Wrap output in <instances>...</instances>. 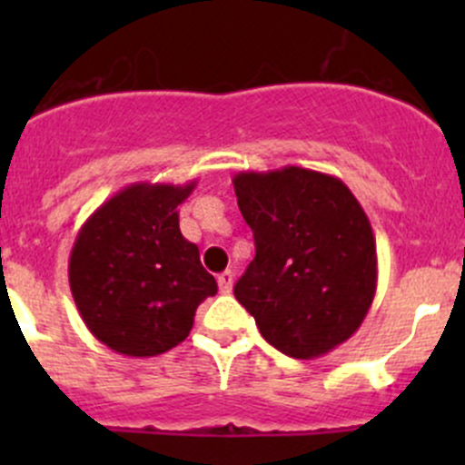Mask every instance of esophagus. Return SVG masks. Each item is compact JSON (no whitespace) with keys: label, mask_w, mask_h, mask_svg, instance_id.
<instances>
[{"label":"esophagus","mask_w":465,"mask_h":465,"mask_svg":"<svg viewBox=\"0 0 465 465\" xmlns=\"http://www.w3.org/2000/svg\"><path fill=\"white\" fill-rule=\"evenodd\" d=\"M218 285H220V292H224V294L232 292V288H233V272L232 270H224L223 274L218 276Z\"/></svg>","instance_id":"esophagus-1"}]
</instances>
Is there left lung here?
Wrapping results in <instances>:
<instances>
[{"mask_svg":"<svg viewBox=\"0 0 465 465\" xmlns=\"http://www.w3.org/2000/svg\"><path fill=\"white\" fill-rule=\"evenodd\" d=\"M233 191L256 245L233 294L281 353H331L376 297V238L362 204L340 177L302 166L236 173Z\"/></svg>","mask_w":465,"mask_h":465,"instance_id":"obj_1","label":"left lung"}]
</instances>
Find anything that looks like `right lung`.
<instances>
[{
	"mask_svg": "<svg viewBox=\"0 0 465 465\" xmlns=\"http://www.w3.org/2000/svg\"><path fill=\"white\" fill-rule=\"evenodd\" d=\"M189 184L137 182L85 220L69 256V288L98 341L128 358H153L184 341L218 283L180 232Z\"/></svg>",
	"mask_w": 465,
	"mask_h": 465,
	"instance_id": "add662e5",
	"label": "right lung"
}]
</instances>
